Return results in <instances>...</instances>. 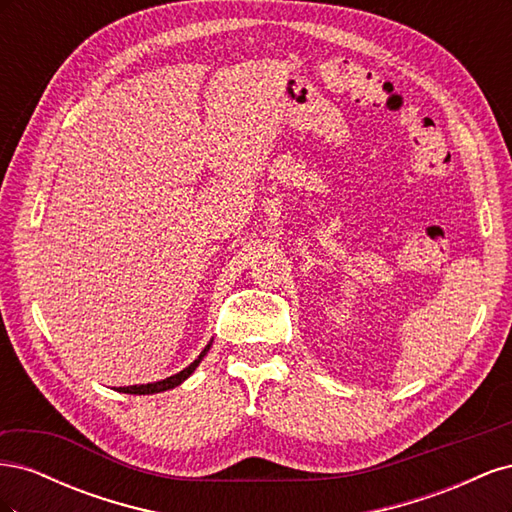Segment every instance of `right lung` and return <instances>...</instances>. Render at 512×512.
Instances as JSON below:
<instances>
[{"mask_svg": "<svg viewBox=\"0 0 512 512\" xmlns=\"http://www.w3.org/2000/svg\"><path fill=\"white\" fill-rule=\"evenodd\" d=\"M213 342V339H211ZM211 342L205 346V350L198 354V359L194 361V363H190L188 367L185 369H181L179 374H175V376H170V378H164V380H158V382H151V384H134V386H119V393H130V395H153V393H162V391H168V389H175V386H179L183 380H188L192 374H194V369L198 367V363L203 361V356L209 352V348H211Z\"/></svg>", "mask_w": 512, "mask_h": 512, "instance_id": "right-lung-1", "label": "right lung"}]
</instances>
